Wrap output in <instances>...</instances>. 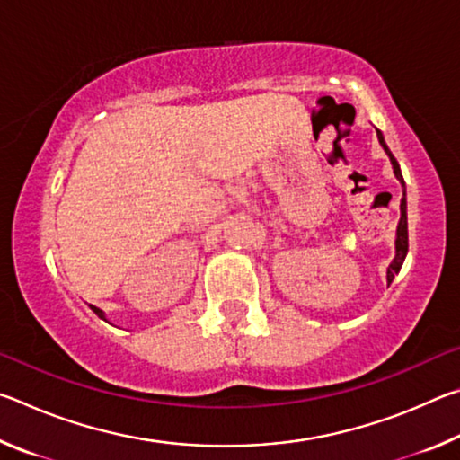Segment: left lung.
<instances>
[{"label": "left lung", "mask_w": 460, "mask_h": 460, "mask_svg": "<svg viewBox=\"0 0 460 460\" xmlns=\"http://www.w3.org/2000/svg\"><path fill=\"white\" fill-rule=\"evenodd\" d=\"M377 131V139H379V144L384 146V150H385V154L389 155V162H392V166H394V174H395V178H398L400 181V184H402V189H403V199H402V202H400V211H402V217H400V223H398V233H395V258H394V261L389 263V268H387V286L394 282V278H395V274H398V271L402 270V263H403V260H406V253H408V213H406V182H403V176H402V170H400V164H398V160L394 158V154L389 152V147L385 146V139H384V134H381L379 129H376Z\"/></svg>", "instance_id": "obj_1"}]
</instances>
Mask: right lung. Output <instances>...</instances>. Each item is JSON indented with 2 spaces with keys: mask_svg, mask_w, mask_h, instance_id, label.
Wrapping results in <instances>:
<instances>
[{
  "mask_svg": "<svg viewBox=\"0 0 460 460\" xmlns=\"http://www.w3.org/2000/svg\"><path fill=\"white\" fill-rule=\"evenodd\" d=\"M91 310H93V313H95L99 318H103V321H107V318H105V313H103V310H99L97 306H91Z\"/></svg>",
  "mask_w": 460,
  "mask_h": 460,
  "instance_id": "right-lung-1",
  "label": "right lung"
}]
</instances>
